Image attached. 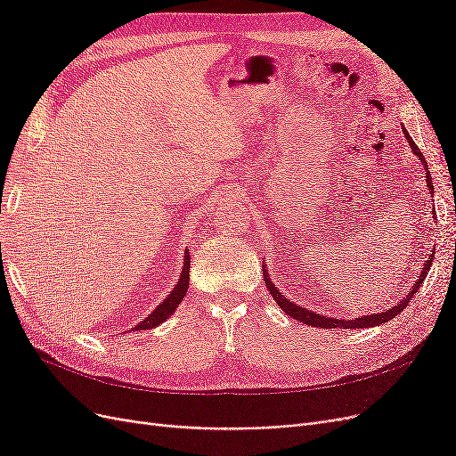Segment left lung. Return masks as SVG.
<instances>
[{
  "label": "left lung",
  "mask_w": 456,
  "mask_h": 456,
  "mask_svg": "<svg viewBox=\"0 0 456 456\" xmlns=\"http://www.w3.org/2000/svg\"><path fill=\"white\" fill-rule=\"evenodd\" d=\"M403 134H405V139L409 141V146L412 148V154H415L417 158H420L424 167H428L426 159H424V156H422V151L419 150V146L415 144V141L411 139V134H409L405 129H403ZM426 183H428V188H430V194H434V186H432L434 183H432L430 171L426 173ZM434 215H436V213H434ZM434 218H436V216H434ZM432 256H434V253H432ZM432 256H430V260L424 262V268H422V272L419 273V280L415 281V285H412V289L407 293V297H405L402 302H399L397 306H392V308H388V310L382 312V314L362 315V317H355V320H348V322H346V320H330V317H327V315H320V314H315V312H310V310H306V308L293 305L291 300H287V298L278 291V289L273 287V283H272L270 278H268V273H265V281H266V287H268L270 295L273 297L275 302H278V306H280L287 315H291L293 320H297V322H300V323L314 325V327H322V329H363V327H375V325L390 322V320H394V317H395L399 312H403V310L407 308L411 298L415 297V293L420 289L424 278L428 275V270H430V266H432ZM262 266H265V265H262ZM265 272H266V270H265Z\"/></svg>",
  "instance_id": "left-lung-1"
}]
</instances>
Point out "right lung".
<instances>
[{
	"mask_svg": "<svg viewBox=\"0 0 456 456\" xmlns=\"http://www.w3.org/2000/svg\"><path fill=\"white\" fill-rule=\"evenodd\" d=\"M188 283H190V255L186 251L184 255V268H183V273H181V280H178L176 287L171 291V295L165 298L161 305L151 312L146 320L142 323L136 325L134 329L136 330H144V329H151V327H158L159 323H163L167 317L176 310V306L181 305V300L184 298L186 295V289H188Z\"/></svg>",
	"mask_w": 456,
	"mask_h": 456,
	"instance_id": "right-lung-1",
	"label": "right lung"
}]
</instances>
